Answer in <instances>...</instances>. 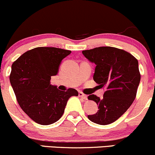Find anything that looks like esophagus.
I'll list each match as a JSON object with an SVG mask.
<instances>
[{
  "label": "esophagus",
  "mask_w": 155,
  "mask_h": 155,
  "mask_svg": "<svg viewBox=\"0 0 155 155\" xmlns=\"http://www.w3.org/2000/svg\"><path fill=\"white\" fill-rule=\"evenodd\" d=\"M79 96L80 97H81V98L84 99V100H87V95H85V94H84L83 92H79Z\"/></svg>",
  "instance_id": "obj_1"
}]
</instances>
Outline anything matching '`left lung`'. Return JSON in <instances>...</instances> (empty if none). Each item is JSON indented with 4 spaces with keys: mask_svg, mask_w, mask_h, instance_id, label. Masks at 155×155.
Returning a JSON list of instances; mask_svg holds the SVG:
<instances>
[{
    "mask_svg": "<svg viewBox=\"0 0 155 155\" xmlns=\"http://www.w3.org/2000/svg\"><path fill=\"white\" fill-rule=\"evenodd\" d=\"M86 58L96 65L93 79L105 88L104 97L95 95L88 99L98 105L97 113L88 115L92 122L106 125L118 120L136 97L140 80L138 60L130 53L111 47L82 51Z\"/></svg>",
    "mask_w": 155,
    "mask_h": 155,
    "instance_id": "1",
    "label": "left lung"
}]
</instances>
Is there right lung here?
I'll return each mask as SVG.
<instances>
[{"instance_id": "1", "label": "right lung", "mask_w": 155, "mask_h": 155, "mask_svg": "<svg viewBox=\"0 0 155 155\" xmlns=\"http://www.w3.org/2000/svg\"><path fill=\"white\" fill-rule=\"evenodd\" d=\"M71 52L55 47H36L27 51L14 62L9 79L23 111L36 123L47 125L63 116L68 101L78 96L77 90L60 91L50 84L62 60Z\"/></svg>"}]
</instances>
